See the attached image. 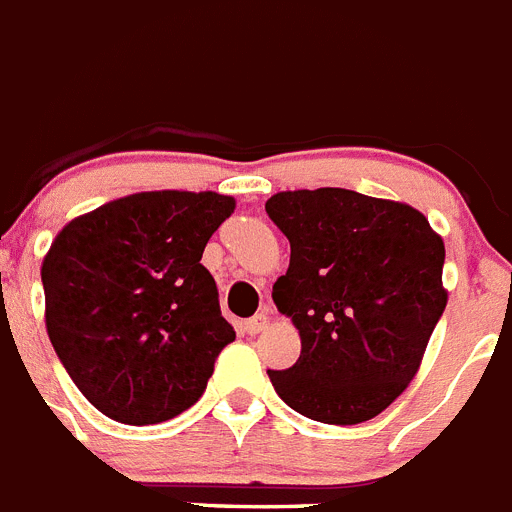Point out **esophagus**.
Returning <instances> with one entry per match:
<instances>
[{
    "instance_id": "esophagus-1",
    "label": "esophagus",
    "mask_w": 512,
    "mask_h": 512,
    "mask_svg": "<svg viewBox=\"0 0 512 512\" xmlns=\"http://www.w3.org/2000/svg\"><path fill=\"white\" fill-rule=\"evenodd\" d=\"M265 327H268V314H265V311H262V314H255V317L244 322V330H247V335H260Z\"/></svg>"
}]
</instances>
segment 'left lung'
I'll list each match as a JSON object with an SVG mask.
<instances>
[{
	"label": "left lung",
	"instance_id": "8db88e82",
	"mask_svg": "<svg viewBox=\"0 0 512 512\" xmlns=\"http://www.w3.org/2000/svg\"><path fill=\"white\" fill-rule=\"evenodd\" d=\"M291 242L273 301L301 355L268 371L299 415L358 425L384 412L420 368L446 309L443 239L412 206L345 188L288 190L265 203Z\"/></svg>",
	"mask_w": 512,
	"mask_h": 512
}]
</instances>
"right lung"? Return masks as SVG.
Listing matches in <instances>:
<instances>
[{
  "mask_svg": "<svg viewBox=\"0 0 512 512\" xmlns=\"http://www.w3.org/2000/svg\"><path fill=\"white\" fill-rule=\"evenodd\" d=\"M231 213L229 195L154 190L105 203L53 239L41 268L48 337L110 420H172L206 391L237 332L201 257Z\"/></svg>",
  "mask_w": 512,
  "mask_h": 512,
  "instance_id": "obj_1",
  "label": "right lung"
}]
</instances>
